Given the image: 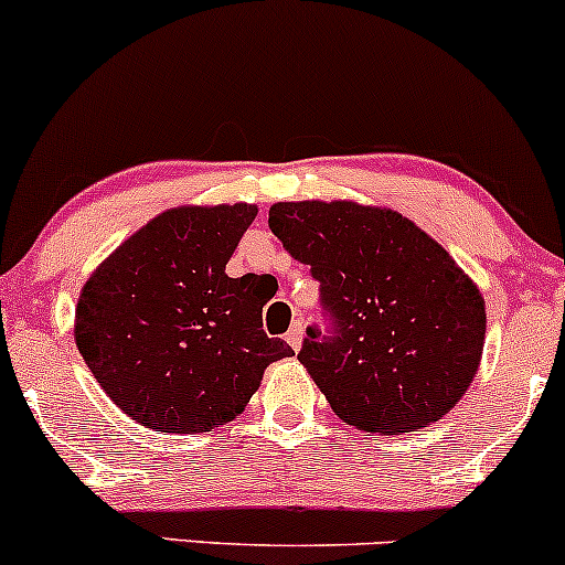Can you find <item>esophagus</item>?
Masks as SVG:
<instances>
[{
    "label": "esophagus",
    "mask_w": 565,
    "mask_h": 565,
    "mask_svg": "<svg viewBox=\"0 0 565 565\" xmlns=\"http://www.w3.org/2000/svg\"><path fill=\"white\" fill-rule=\"evenodd\" d=\"M302 334H305L302 321H295V323H291L289 332H287V342L291 345V350H300V345H302Z\"/></svg>",
    "instance_id": "34e87169"
}]
</instances>
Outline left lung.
I'll list each match as a JSON object with an SVG mask.
<instances>
[{"mask_svg":"<svg viewBox=\"0 0 565 565\" xmlns=\"http://www.w3.org/2000/svg\"><path fill=\"white\" fill-rule=\"evenodd\" d=\"M270 231L310 265L332 329L297 353L348 425L401 436L468 393L486 340L470 276L412 220L355 201H278Z\"/></svg>","mask_w":565,"mask_h":565,"instance_id":"1","label":"left lung"}]
</instances>
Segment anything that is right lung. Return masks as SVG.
Returning a JSON list of instances; mask_svg holds the SVG:
<instances>
[{
    "label": "right lung",
    "mask_w": 565,
    "mask_h": 565,
    "mask_svg": "<svg viewBox=\"0 0 565 565\" xmlns=\"http://www.w3.org/2000/svg\"><path fill=\"white\" fill-rule=\"evenodd\" d=\"M255 204L174 206L95 268L76 302L84 364L127 417L157 433H210L295 353L263 332L257 278L225 274Z\"/></svg>",
    "instance_id": "add662e5"
}]
</instances>
